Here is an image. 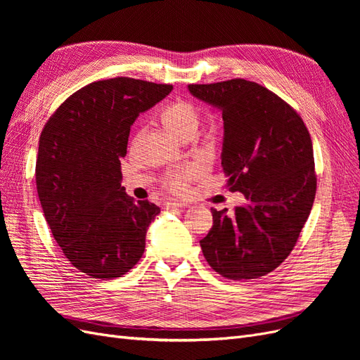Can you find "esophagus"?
<instances>
[{"instance_id":"esophagus-1","label":"esophagus","mask_w":360,"mask_h":360,"mask_svg":"<svg viewBox=\"0 0 360 360\" xmlns=\"http://www.w3.org/2000/svg\"><path fill=\"white\" fill-rule=\"evenodd\" d=\"M179 207H181V202H179V201H165V202H163V209H165V210L179 209Z\"/></svg>"}]
</instances>
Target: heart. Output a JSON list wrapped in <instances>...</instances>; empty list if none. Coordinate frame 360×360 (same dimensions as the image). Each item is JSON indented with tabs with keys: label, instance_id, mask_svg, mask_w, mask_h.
Instances as JSON below:
<instances>
[{
	"label": "heart",
	"instance_id": "b5f03b06",
	"mask_svg": "<svg viewBox=\"0 0 360 360\" xmlns=\"http://www.w3.org/2000/svg\"><path fill=\"white\" fill-rule=\"evenodd\" d=\"M162 123L169 134L179 139L193 138L200 127V112L192 103L179 101L171 103L162 114ZM193 177V169H184L172 174L167 180L168 188L172 191H183L188 181Z\"/></svg>",
	"mask_w": 360,
	"mask_h": 360
}]
</instances>
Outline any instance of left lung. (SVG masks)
<instances>
[{"mask_svg": "<svg viewBox=\"0 0 360 360\" xmlns=\"http://www.w3.org/2000/svg\"><path fill=\"white\" fill-rule=\"evenodd\" d=\"M188 90L222 112L226 188L246 198L234 213L212 209L202 254L224 278L264 276L290 255L312 209L317 179L308 129L288 103L252 81L192 84Z\"/></svg>", "mask_w": 360, "mask_h": 360, "instance_id": "8db88e82", "label": "left lung"}]
</instances>
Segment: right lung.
Returning a JSON list of instances; mask_svg holds the SVG:
<instances>
[{"label": "right lung", "instance_id": "1", "mask_svg": "<svg viewBox=\"0 0 360 360\" xmlns=\"http://www.w3.org/2000/svg\"><path fill=\"white\" fill-rule=\"evenodd\" d=\"M172 85L132 78L82 86L48 120L39 139L36 184L43 214L63 254L82 274L114 279L146 249L160 209L122 186L130 126Z\"/></svg>", "mask_w": 360, "mask_h": 360}]
</instances>
